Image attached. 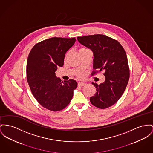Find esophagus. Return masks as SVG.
Returning a JSON list of instances; mask_svg holds the SVG:
<instances>
[{
  "label": "esophagus",
  "mask_w": 153,
  "mask_h": 153,
  "mask_svg": "<svg viewBox=\"0 0 153 153\" xmlns=\"http://www.w3.org/2000/svg\"><path fill=\"white\" fill-rule=\"evenodd\" d=\"M85 85H86V83H85V82H78V85L79 86H85Z\"/></svg>",
  "instance_id": "esophagus-1"
}]
</instances>
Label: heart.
Masks as SVG:
<instances>
[{
  "label": "heart",
  "mask_w": 153,
  "mask_h": 153,
  "mask_svg": "<svg viewBox=\"0 0 153 153\" xmlns=\"http://www.w3.org/2000/svg\"><path fill=\"white\" fill-rule=\"evenodd\" d=\"M68 53H67V54H66V56H65V58H67V56H68ZM78 76H79V78H82V76H83V75H82V74H80V75H78Z\"/></svg>",
  "instance_id": "1"
}]
</instances>
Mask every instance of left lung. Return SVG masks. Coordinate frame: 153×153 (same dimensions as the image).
<instances>
[{"instance_id":"left-lung-1","label":"left lung","mask_w":153,"mask_h":153,"mask_svg":"<svg viewBox=\"0 0 153 153\" xmlns=\"http://www.w3.org/2000/svg\"><path fill=\"white\" fill-rule=\"evenodd\" d=\"M77 39L93 51V68L96 70L93 74L104 72L103 83H92L97 92L91 97L90 101L94 106L101 109L112 106L122 96L129 79V68L125 50L118 41L101 34L78 37Z\"/></svg>"}]
</instances>
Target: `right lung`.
Segmentation results:
<instances>
[{"mask_svg":"<svg viewBox=\"0 0 153 153\" xmlns=\"http://www.w3.org/2000/svg\"><path fill=\"white\" fill-rule=\"evenodd\" d=\"M75 41L57 37L44 40L34 45L28 57L27 78L31 92L42 107L52 111L65 108L77 88L75 80L63 82L55 73L63 66L65 54Z\"/></svg>","mask_w":153,"mask_h":153,"instance_id":"obj_1","label":"right lung"}]
</instances>
